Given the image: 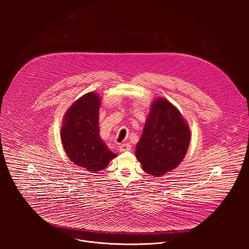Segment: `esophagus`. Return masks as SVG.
<instances>
[{
  "instance_id": "1",
  "label": "esophagus",
  "mask_w": 249,
  "mask_h": 249,
  "mask_svg": "<svg viewBox=\"0 0 249 249\" xmlns=\"http://www.w3.org/2000/svg\"><path fill=\"white\" fill-rule=\"evenodd\" d=\"M120 151H122V152H124V151H128V150H130L131 149V144L130 143H123V144H121L120 145Z\"/></svg>"
}]
</instances>
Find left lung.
<instances>
[{"label": "left lung", "mask_w": 249, "mask_h": 249, "mask_svg": "<svg viewBox=\"0 0 249 249\" xmlns=\"http://www.w3.org/2000/svg\"><path fill=\"white\" fill-rule=\"evenodd\" d=\"M190 138L189 126L178 108L166 99L155 100L136 145L142 170L156 178L175 170L187 153Z\"/></svg>", "instance_id": "1"}]
</instances>
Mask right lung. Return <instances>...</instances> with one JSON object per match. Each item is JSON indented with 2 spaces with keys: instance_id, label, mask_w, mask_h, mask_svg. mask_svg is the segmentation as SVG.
<instances>
[{
  "instance_id": "obj_1",
  "label": "right lung",
  "mask_w": 249,
  "mask_h": 249,
  "mask_svg": "<svg viewBox=\"0 0 249 249\" xmlns=\"http://www.w3.org/2000/svg\"><path fill=\"white\" fill-rule=\"evenodd\" d=\"M100 97L90 92L72 104L64 115L61 141L72 163L94 174L117 156L100 137Z\"/></svg>"
}]
</instances>
